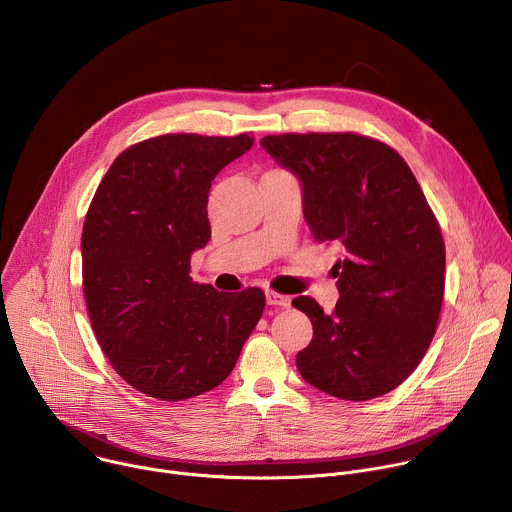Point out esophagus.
I'll use <instances>...</instances> for the list:
<instances>
[{
    "instance_id": "1",
    "label": "esophagus",
    "mask_w": 512,
    "mask_h": 512,
    "mask_svg": "<svg viewBox=\"0 0 512 512\" xmlns=\"http://www.w3.org/2000/svg\"><path fill=\"white\" fill-rule=\"evenodd\" d=\"M265 298L269 306H277V308H289L291 306V298L283 296V294H275V291H265Z\"/></svg>"
}]
</instances>
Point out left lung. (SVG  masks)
<instances>
[{
    "label": "left lung",
    "mask_w": 512,
    "mask_h": 512,
    "mask_svg": "<svg viewBox=\"0 0 512 512\" xmlns=\"http://www.w3.org/2000/svg\"><path fill=\"white\" fill-rule=\"evenodd\" d=\"M261 148L300 180L314 239L342 251L334 312L294 300L314 326L300 375L346 401L393 391L429 348L444 300V239L413 172L356 133L267 135Z\"/></svg>",
    "instance_id": "1"
}]
</instances>
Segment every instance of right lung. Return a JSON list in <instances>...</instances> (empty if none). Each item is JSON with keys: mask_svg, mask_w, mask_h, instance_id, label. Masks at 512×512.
Listing matches in <instances>:
<instances>
[{"mask_svg": "<svg viewBox=\"0 0 512 512\" xmlns=\"http://www.w3.org/2000/svg\"><path fill=\"white\" fill-rule=\"evenodd\" d=\"M255 137L168 133L117 156L89 206L83 289L97 340L133 389L182 401L221 385L257 326V287L218 294L190 277L210 241L208 190Z\"/></svg>", "mask_w": 512, "mask_h": 512, "instance_id": "right-lung-1", "label": "right lung"}]
</instances>
